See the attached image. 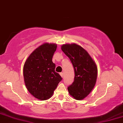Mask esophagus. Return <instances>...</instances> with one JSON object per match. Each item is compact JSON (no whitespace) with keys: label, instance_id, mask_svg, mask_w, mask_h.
<instances>
[{"label":"esophagus","instance_id":"34e87169","mask_svg":"<svg viewBox=\"0 0 123 123\" xmlns=\"http://www.w3.org/2000/svg\"><path fill=\"white\" fill-rule=\"evenodd\" d=\"M60 75L62 77V78H63V75H64V74H63V72H61V73H60Z\"/></svg>","mask_w":123,"mask_h":123}]
</instances>
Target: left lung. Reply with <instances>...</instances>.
Wrapping results in <instances>:
<instances>
[{
  "label": "left lung",
  "mask_w": 123,
  "mask_h": 123,
  "mask_svg": "<svg viewBox=\"0 0 123 123\" xmlns=\"http://www.w3.org/2000/svg\"><path fill=\"white\" fill-rule=\"evenodd\" d=\"M69 57L75 71L74 82L68 87L70 95L76 100H82L91 92L98 75L96 65L87 51L76 44L62 46Z\"/></svg>",
  "instance_id": "left-lung-1"
}]
</instances>
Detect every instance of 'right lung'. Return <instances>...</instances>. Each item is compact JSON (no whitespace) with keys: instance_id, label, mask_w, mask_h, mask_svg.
I'll use <instances>...</instances> for the list:
<instances>
[{"instance_id":"obj_1","label":"right lung","mask_w":123,"mask_h":123,"mask_svg":"<svg viewBox=\"0 0 123 123\" xmlns=\"http://www.w3.org/2000/svg\"><path fill=\"white\" fill-rule=\"evenodd\" d=\"M55 44L45 43L32 52L23 67L25 84L35 98L45 100L52 96L62 77L55 72L52 57L56 49Z\"/></svg>"}]
</instances>
